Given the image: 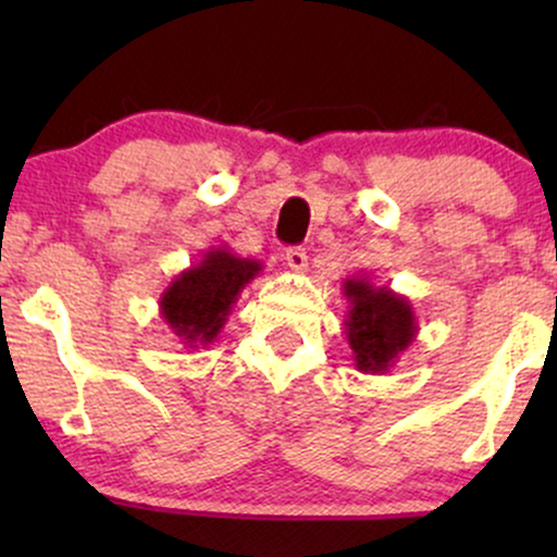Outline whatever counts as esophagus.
Returning a JSON list of instances; mask_svg holds the SVG:
<instances>
[{
	"label": "esophagus",
	"mask_w": 557,
	"mask_h": 557,
	"mask_svg": "<svg viewBox=\"0 0 557 557\" xmlns=\"http://www.w3.org/2000/svg\"><path fill=\"white\" fill-rule=\"evenodd\" d=\"M285 264L290 267L293 272H304L306 267H309V257H306L304 248H287L285 251Z\"/></svg>",
	"instance_id": "esophagus-1"
}]
</instances>
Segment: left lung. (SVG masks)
<instances>
[{
	"mask_svg": "<svg viewBox=\"0 0 557 557\" xmlns=\"http://www.w3.org/2000/svg\"><path fill=\"white\" fill-rule=\"evenodd\" d=\"M343 293L348 298L345 337L354 350L356 369L363 374H387L419 335L411 300L387 285H374L367 274L345 280Z\"/></svg>",
	"mask_w": 557,
	"mask_h": 557,
	"instance_id": "8db88e82",
	"label": "left lung"
}]
</instances>
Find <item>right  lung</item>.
<instances>
[{
  "instance_id": "add662e5",
  "label": "right lung",
  "mask_w": 557,
  "mask_h": 557,
  "mask_svg": "<svg viewBox=\"0 0 557 557\" xmlns=\"http://www.w3.org/2000/svg\"><path fill=\"white\" fill-rule=\"evenodd\" d=\"M261 270V261L243 259L227 246L209 248L201 261L175 274L164 287L159 296V314L185 348H207L225 327L243 287L259 277Z\"/></svg>"
}]
</instances>
